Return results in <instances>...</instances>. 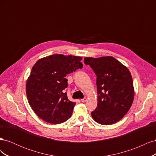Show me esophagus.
<instances>
[{"label": "esophagus", "mask_w": 156, "mask_h": 156, "mask_svg": "<svg viewBox=\"0 0 156 156\" xmlns=\"http://www.w3.org/2000/svg\"><path fill=\"white\" fill-rule=\"evenodd\" d=\"M87 100V98H84L83 99H81V101L82 102H85Z\"/></svg>", "instance_id": "esophagus-1"}]
</instances>
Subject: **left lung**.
I'll use <instances>...</instances> for the list:
<instances>
[{
	"label": "left lung",
	"mask_w": 156,
	"mask_h": 156,
	"mask_svg": "<svg viewBox=\"0 0 156 156\" xmlns=\"http://www.w3.org/2000/svg\"><path fill=\"white\" fill-rule=\"evenodd\" d=\"M97 76L98 105L91 112L98 124L111 125L120 120L128 112L134 99L131 73L125 66L112 56L85 57Z\"/></svg>",
	"instance_id": "obj_1"
}]
</instances>
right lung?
<instances>
[{"instance_id":"right-lung-1","label":"right lung","mask_w":156,"mask_h":156,"mask_svg":"<svg viewBox=\"0 0 156 156\" xmlns=\"http://www.w3.org/2000/svg\"><path fill=\"white\" fill-rule=\"evenodd\" d=\"M82 57L55 54L38 60L32 67L26 84L28 101L41 119L61 124L72 115L75 102L68 100L64 90L66 75L83 68Z\"/></svg>"}]
</instances>
